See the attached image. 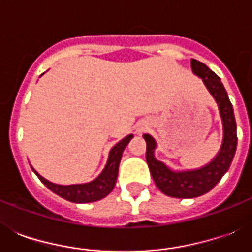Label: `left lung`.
<instances>
[{
  "label": "left lung",
  "mask_w": 252,
  "mask_h": 252,
  "mask_svg": "<svg viewBox=\"0 0 252 252\" xmlns=\"http://www.w3.org/2000/svg\"><path fill=\"white\" fill-rule=\"evenodd\" d=\"M192 72L201 78L209 94L217 103L220 118L222 122L223 137L219 153L211 162L192 170H174L156 158L157 141L149 133H144L146 141V162L156 186L165 195L178 199H191L207 193L219 183L231 165L237 149V124L234 111L227 93L217 74L207 65L191 60Z\"/></svg>",
  "instance_id": "obj_1"
}]
</instances>
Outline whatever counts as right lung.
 I'll use <instances>...</instances> for the list:
<instances>
[{"label": "right lung", "mask_w": 252, "mask_h": 252, "mask_svg": "<svg viewBox=\"0 0 252 252\" xmlns=\"http://www.w3.org/2000/svg\"><path fill=\"white\" fill-rule=\"evenodd\" d=\"M133 138V134H128L126 137L112 146V149L108 153V159L107 163L103 168V171L99 174L95 179L87 183H80V184H57L49 182L45 178L39 174L33 167V172L36 174L37 178L47 186L52 192H55L56 195H59L63 199L72 201V203H93V201H98V200L106 197L115 187L116 179H118L119 174V165H120V159H122L123 152L126 149V146L128 145V142Z\"/></svg>", "instance_id": "1"}]
</instances>
